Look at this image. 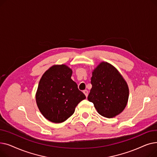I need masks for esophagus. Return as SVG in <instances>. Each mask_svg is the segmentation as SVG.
Listing matches in <instances>:
<instances>
[{
	"mask_svg": "<svg viewBox=\"0 0 157 157\" xmlns=\"http://www.w3.org/2000/svg\"><path fill=\"white\" fill-rule=\"evenodd\" d=\"M83 93H84V94L85 95V96L87 97H88V90H83Z\"/></svg>",
	"mask_w": 157,
	"mask_h": 157,
	"instance_id": "obj_1",
	"label": "esophagus"
}]
</instances>
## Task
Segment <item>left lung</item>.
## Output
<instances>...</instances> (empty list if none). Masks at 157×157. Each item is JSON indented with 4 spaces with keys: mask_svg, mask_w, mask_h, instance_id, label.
<instances>
[{
    "mask_svg": "<svg viewBox=\"0 0 157 157\" xmlns=\"http://www.w3.org/2000/svg\"><path fill=\"white\" fill-rule=\"evenodd\" d=\"M91 84L88 100L102 117L113 118L124 110L128 99V87L114 66L101 62L92 72Z\"/></svg>",
    "mask_w": 157,
    "mask_h": 157,
    "instance_id": "left-lung-1",
    "label": "left lung"
}]
</instances>
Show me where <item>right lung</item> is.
I'll use <instances>...</instances> for the list:
<instances>
[{
  "label": "right lung",
  "mask_w": 157,
  "mask_h": 157,
  "mask_svg": "<svg viewBox=\"0 0 157 157\" xmlns=\"http://www.w3.org/2000/svg\"><path fill=\"white\" fill-rule=\"evenodd\" d=\"M72 71L65 65H55L40 79L36 95L38 108L53 123H62L73 114L76 107L86 98L71 79Z\"/></svg>",
  "instance_id": "right-lung-1"
}]
</instances>
